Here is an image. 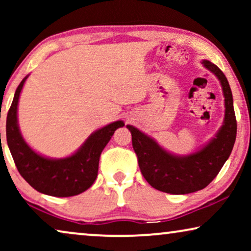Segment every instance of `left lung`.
I'll list each match as a JSON object with an SVG mask.
<instances>
[{"mask_svg":"<svg viewBox=\"0 0 251 251\" xmlns=\"http://www.w3.org/2000/svg\"><path fill=\"white\" fill-rule=\"evenodd\" d=\"M202 64L217 76L225 98L224 122L207 145L188 155H174L150 136L135 126H126L131 132L132 147L144 178L161 192L188 194L207 187L221 171L234 146L236 119L228 81L215 64L209 60H202Z\"/></svg>","mask_w":251,"mask_h":251,"instance_id":"obj_1","label":"left lung"}]
</instances>
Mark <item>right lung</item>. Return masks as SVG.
Masks as SVG:
<instances>
[{"label":"right lung","mask_w":251,"mask_h":251,"mask_svg":"<svg viewBox=\"0 0 251 251\" xmlns=\"http://www.w3.org/2000/svg\"><path fill=\"white\" fill-rule=\"evenodd\" d=\"M17 88L11 107L6 116V142L17 169L22 177L40 193L57 198L73 197L87 191L98 175L99 157L113 133L125 126L115 121L91 133L83 145L71 156L49 159L33 151L20 133L17 108L24 83Z\"/></svg>","instance_id":"obj_1"}]
</instances>
